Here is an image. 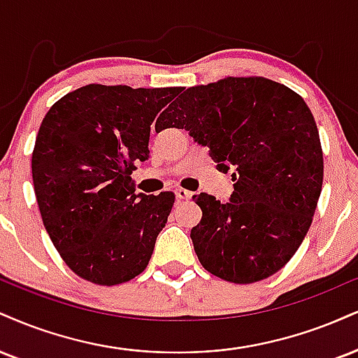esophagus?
Segmentation results:
<instances>
[{
    "label": "esophagus",
    "instance_id": "obj_1",
    "mask_svg": "<svg viewBox=\"0 0 358 358\" xmlns=\"http://www.w3.org/2000/svg\"><path fill=\"white\" fill-rule=\"evenodd\" d=\"M175 195H176V198H178V200H190L193 193L188 192V190H185V188H176Z\"/></svg>",
    "mask_w": 358,
    "mask_h": 358
}]
</instances>
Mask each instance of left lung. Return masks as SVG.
<instances>
[{"label":"left lung","mask_w":358,"mask_h":358,"mask_svg":"<svg viewBox=\"0 0 358 358\" xmlns=\"http://www.w3.org/2000/svg\"><path fill=\"white\" fill-rule=\"evenodd\" d=\"M185 128L223 173L234 170L230 201L200 193L192 228L205 270L231 283L268 278L302 245L324 182L317 123L294 90L262 76H228L192 86L155 130Z\"/></svg>","instance_id":"1"}]
</instances>
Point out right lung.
<instances>
[{
	"label": "right lung",
	"instance_id": "add662e5",
	"mask_svg": "<svg viewBox=\"0 0 358 358\" xmlns=\"http://www.w3.org/2000/svg\"><path fill=\"white\" fill-rule=\"evenodd\" d=\"M182 88L86 85L43 118L31 157L34 195L51 242L78 277L118 285L152 258L175 193H135L150 127Z\"/></svg>",
	"mask_w": 358,
	"mask_h": 358
}]
</instances>
